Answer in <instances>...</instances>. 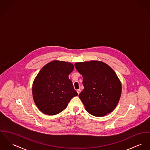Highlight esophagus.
<instances>
[{
	"label": "esophagus",
	"instance_id": "1",
	"mask_svg": "<svg viewBox=\"0 0 150 150\" xmlns=\"http://www.w3.org/2000/svg\"><path fill=\"white\" fill-rule=\"evenodd\" d=\"M76 91H77L78 94L79 95V94L80 93V92H81V90H80V89H78V90H76Z\"/></svg>",
	"mask_w": 150,
	"mask_h": 150
}]
</instances>
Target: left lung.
<instances>
[{
	"label": "left lung",
	"mask_w": 150,
	"mask_h": 150,
	"mask_svg": "<svg viewBox=\"0 0 150 150\" xmlns=\"http://www.w3.org/2000/svg\"><path fill=\"white\" fill-rule=\"evenodd\" d=\"M83 76L84 89L79 97L91 115L102 117L111 112L118 103L122 84L115 71L102 61L75 64Z\"/></svg>",
	"instance_id": "1"
}]
</instances>
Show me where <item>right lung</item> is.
I'll use <instances>...</instances> for the list:
<instances>
[{"label":"right lung","instance_id":"1","mask_svg":"<svg viewBox=\"0 0 150 150\" xmlns=\"http://www.w3.org/2000/svg\"><path fill=\"white\" fill-rule=\"evenodd\" d=\"M73 64L53 60L40 69L33 84V96L38 108L43 114L54 115L63 111L70 100L78 95L69 75Z\"/></svg>","mask_w":150,"mask_h":150}]
</instances>
